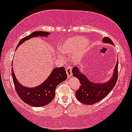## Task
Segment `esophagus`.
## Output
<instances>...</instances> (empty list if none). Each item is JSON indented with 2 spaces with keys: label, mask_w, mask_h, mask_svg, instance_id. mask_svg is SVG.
I'll return each mask as SVG.
<instances>
[{
  "label": "esophagus",
  "mask_w": 132,
  "mask_h": 132,
  "mask_svg": "<svg viewBox=\"0 0 132 132\" xmlns=\"http://www.w3.org/2000/svg\"><path fill=\"white\" fill-rule=\"evenodd\" d=\"M66 73L68 78H71L72 75V68L71 66H67V67L66 68Z\"/></svg>",
  "instance_id": "1"
}]
</instances>
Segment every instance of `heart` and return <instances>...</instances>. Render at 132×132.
<instances>
[{
    "label": "heart",
    "mask_w": 132,
    "mask_h": 132,
    "mask_svg": "<svg viewBox=\"0 0 132 132\" xmlns=\"http://www.w3.org/2000/svg\"><path fill=\"white\" fill-rule=\"evenodd\" d=\"M59 50L62 53L70 54L78 51L73 54L72 59L75 62H79L88 50L89 46L84 37L76 36L68 39L59 46ZM60 57L61 56L59 55Z\"/></svg>",
    "instance_id": "b5f03b06"
}]
</instances>
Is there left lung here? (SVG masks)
I'll return each instance as SVG.
<instances>
[{
    "label": "left lung",
    "mask_w": 132,
    "mask_h": 132,
    "mask_svg": "<svg viewBox=\"0 0 132 132\" xmlns=\"http://www.w3.org/2000/svg\"><path fill=\"white\" fill-rule=\"evenodd\" d=\"M102 41L105 43L113 44V41L108 37H104ZM72 73L73 76L78 78L81 84L76 92L77 100L84 104L92 105L105 98L116 85L118 75V62L116 63L111 79L105 83H94L90 81L85 75L80 72L77 67H73Z\"/></svg>",
    "instance_id": "8db88e82"
}]
</instances>
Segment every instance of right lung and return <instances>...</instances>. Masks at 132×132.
Listing matches in <instances>:
<instances>
[{
	"mask_svg": "<svg viewBox=\"0 0 132 132\" xmlns=\"http://www.w3.org/2000/svg\"><path fill=\"white\" fill-rule=\"evenodd\" d=\"M50 32L46 31H35L30 35L23 37L19 41L16 48L19 46L28 39L37 36H47ZM13 66V65H11ZM11 75L15 89L19 96L25 103L33 107H42L52 101L55 96V90L60 83L67 78L64 67H57L53 70L52 72L42 84L39 86L30 88L20 84L16 78L13 68L11 67Z\"/></svg>",
	"mask_w": 132,
	"mask_h": 132,
	"instance_id": "obj_1",
	"label": "right lung"
}]
</instances>
